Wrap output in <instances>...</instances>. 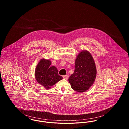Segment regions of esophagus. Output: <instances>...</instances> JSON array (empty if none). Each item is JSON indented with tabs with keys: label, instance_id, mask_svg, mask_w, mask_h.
<instances>
[{
	"label": "esophagus",
	"instance_id": "34e87169",
	"mask_svg": "<svg viewBox=\"0 0 129 129\" xmlns=\"http://www.w3.org/2000/svg\"><path fill=\"white\" fill-rule=\"evenodd\" d=\"M62 78L64 79H68V76H67V75H64V76H62Z\"/></svg>",
	"mask_w": 129,
	"mask_h": 129
}]
</instances>
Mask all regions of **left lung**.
<instances>
[{
  "instance_id": "obj_1",
  "label": "left lung",
  "mask_w": 129,
  "mask_h": 129,
  "mask_svg": "<svg viewBox=\"0 0 129 129\" xmlns=\"http://www.w3.org/2000/svg\"><path fill=\"white\" fill-rule=\"evenodd\" d=\"M75 71L68 79L71 88L82 92L88 90L93 83L96 76L95 62L89 52H80L75 61Z\"/></svg>"
}]
</instances>
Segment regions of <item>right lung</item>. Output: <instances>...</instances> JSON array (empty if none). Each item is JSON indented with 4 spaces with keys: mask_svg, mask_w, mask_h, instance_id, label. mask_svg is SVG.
<instances>
[{
    "mask_svg": "<svg viewBox=\"0 0 129 129\" xmlns=\"http://www.w3.org/2000/svg\"><path fill=\"white\" fill-rule=\"evenodd\" d=\"M50 61L42 59L38 64L35 70V77L37 82L47 89H49L62 79V76L58 75L56 67H50Z\"/></svg>",
    "mask_w": 129,
    "mask_h": 129,
    "instance_id": "right-lung-1",
    "label": "right lung"
}]
</instances>
